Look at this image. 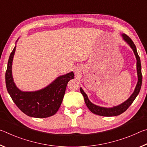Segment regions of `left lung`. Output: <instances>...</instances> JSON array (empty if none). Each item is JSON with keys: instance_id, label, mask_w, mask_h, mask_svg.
Listing matches in <instances>:
<instances>
[{"instance_id": "obj_1", "label": "left lung", "mask_w": 147, "mask_h": 147, "mask_svg": "<svg viewBox=\"0 0 147 147\" xmlns=\"http://www.w3.org/2000/svg\"><path fill=\"white\" fill-rule=\"evenodd\" d=\"M123 39L127 43L130 47L133 50L134 53L135 54L136 58L137 59V73H138V82L137 84L136 87L134 90L132 94L130 96L128 100H126L123 103L121 104L120 105L114 106L113 108H104V107H100L96 105H94L92 102H91L90 100L88 99V96L86 94L85 92L83 91V89L80 88V92L84 96V101L86 106L89 108L92 113L96 115H100V116H104V117H112V116H117L120 115V114L124 112L126 109H127L129 106H130L133 102L135 100L136 96L138 95V94L140 91V89L141 88V84H142V73H141V60L137 52L136 47L135 44L134 43L133 41L129 38V37L126 34H122Z\"/></svg>"}]
</instances>
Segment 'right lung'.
Returning <instances> with one entry per match:
<instances>
[{"label": "right lung", "mask_w": 147, "mask_h": 147, "mask_svg": "<svg viewBox=\"0 0 147 147\" xmlns=\"http://www.w3.org/2000/svg\"><path fill=\"white\" fill-rule=\"evenodd\" d=\"M16 46L10 54L6 71L8 93L20 110L30 117L46 118L54 115L63 100L68 82L74 78L73 72L60 76L48 86L36 91H22L17 88L12 76L11 66Z\"/></svg>", "instance_id": "right-lung-1"}]
</instances>
